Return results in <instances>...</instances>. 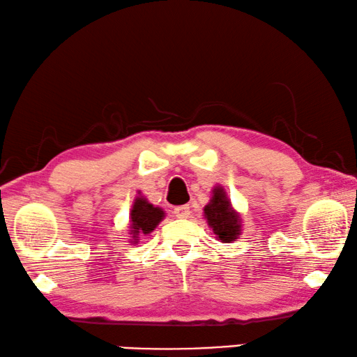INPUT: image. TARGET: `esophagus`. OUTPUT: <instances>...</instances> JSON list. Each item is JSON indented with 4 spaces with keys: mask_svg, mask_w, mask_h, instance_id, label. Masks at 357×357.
<instances>
[{
    "mask_svg": "<svg viewBox=\"0 0 357 357\" xmlns=\"http://www.w3.org/2000/svg\"><path fill=\"white\" fill-rule=\"evenodd\" d=\"M190 215H191L190 205H180V207L174 208V216L180 218V220H188Z\"/></svg>",
    "mask_w": 357,
    "mask_h": 357,
    "instance_id": "obj_1",
    "label": "esophagus"
}]
</instances>
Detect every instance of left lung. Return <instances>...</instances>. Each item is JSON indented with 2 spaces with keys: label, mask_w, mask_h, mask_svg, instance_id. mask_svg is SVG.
<instances>
[{
  "label": "left lung",
  "mask_w": 357,
  "mask_h": 357,
  "mask_svg": "<svg viewBox=\"0 0 357 357\" xmlns=\"http://www.w3.org/2000/svg\"><path fill=\"white\" fill-rule=\"evenodd\" d=\"M204 216L213 229L216 238L222 243L235 241L241 234L240 215L232 208V204L221 186L213 190V196L204 208Z\"/></svg>",
  "instance_id": "obj_1"
}]
</instances>
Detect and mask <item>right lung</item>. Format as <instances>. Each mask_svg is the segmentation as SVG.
<instances>
[{"label":"right lung","instance_id":"add662e5","mask_svg":"<svg viewBox=\"0 0 357 357\" xmlns=\"http://www.w3.org/2000/svg\"><path fill=\"white\" fill-rule=\"evenodd\" d=\"M165 218V211L160 207H153L146 197L137 196L133 202V208L130 213V235L131 243H137L139 235H147L153 232L156 226Z\"/></svg>","mask_w":357,"mask_h":357}]
</instances>
